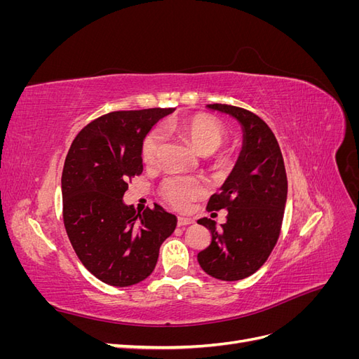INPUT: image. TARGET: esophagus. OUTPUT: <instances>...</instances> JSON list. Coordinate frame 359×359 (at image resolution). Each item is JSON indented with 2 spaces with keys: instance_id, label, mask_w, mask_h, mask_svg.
Here are the masks:
<instances>
[{
  "instance_id": "obj_1",
  "label": "esophagus",
  "mask_w": 359,
  "mask_h": 359,
  "mask_svg": "<svg viewBox=\"0 0 359 359\" xmlns=\"http://www.w3.org/2000/svg\"><path fill=\"white\" fill-rule=\"evenodd\" d=\"M193 223V219H189V217H178V226H189Z\"/></svg>"
}]
</instances>
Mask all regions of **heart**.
Here are the masks:
<instances>
[{
  "label": "heart",
  "mask_w": 359,
  "mask_h": 359,
  "mask_svg": "<svg viewBox=\"0 0 359 359\" xmlns=\"http://www.w3.org/2000/svg\"><path fill=\"white\" fill-rule=\"evenodd\" d=\"M165 130L186 136L193 148L202 156L215 153L226 142V128L217 119L206 115H193L180 121L166 123ZM161 148V133L151 130L142 142V158L148 166L154 165ZM205 193L203 182L191 177H168L161 184V196L175 210H187L191 201Z\"/></svg>",
  "instance_id": "b5f03b06"
}]
</instances>
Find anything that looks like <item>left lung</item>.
Segmentation results:
<instances>
[{
	"instance_id": "1",
	"label": "left lung",
	"mask_w": 359,
	"mask_h": 359,
	"mask_svg": "<svg viewBox=\"0 0 359 359\" xmlns=\"http://www.w3.org/2000/svg\"><path fill=\"white\" fill-rule=\"evenodd\" d=\"M231 115L243 128V148L220 191L212 194L208 211L227 210L226 223L198 220L211 232V244L198 255L206 274L236 281L255 274L277 244L287 199L286 169L277 139L264 119L243 107L206 104Z\"/></svg>"
}]
</instances>
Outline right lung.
<instances>
[{
	"instance_id": "add662e5",
	"label": "right lung",
	"mask_w": 359,
	"mask_h": 359,
	"mask_svg": "<svg viewBox=\"0 0 359 359\" xmlns=\"http://www.w3.org/2000/svg\"><path fill=\"white\" fill-rule=\"evenodd\" d=\"M172 107L106 114L74 137L61 177L62 217L82 265L103 283L126 287L153 273L177 217L160 205L136 212L123 202L142 173V142Z\"/></svg>"
}]
</instances>
